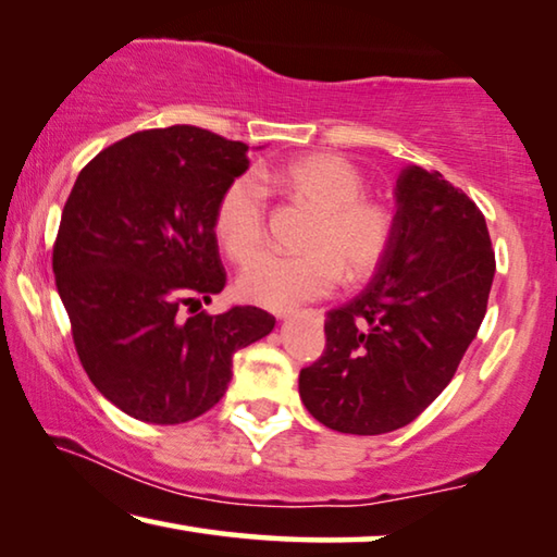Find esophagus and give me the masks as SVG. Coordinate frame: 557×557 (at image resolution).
Returning <instances> with one entry per match:
<instances>
[{"label": "esophagus", "mask_w": 557, "mask_h": 557, "mask_svg": "<svg viewBox=\"0 0 557 557\" xmlns=\"http://www.w3.org/2000/svg\"><path fill=\"white\" fill-rule=\"evenodd\" d=\"M319 313H321V311H319ZM278 319L286 321V319H290V313H278Z\"/></svg>", "instance_id": "esophagus-1"}]
</instances>
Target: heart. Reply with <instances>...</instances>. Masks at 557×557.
Returning a JSON list of instances; mask_svg holds the SVG:
<instances>
[{
  "mask_svg": "<svg viewBox=\"0 0 557 557\" xmlns=\"http://www.w3.org/2000/svg\"><path fill=\"white\" fill-rule=\"evenodd\" d=\"M273 182L315 211L304 256L261 253L236 278L244 301L288 311L331 294L346 273L368 278L386 259L393 242V211L368 199L366 176L338 153H311L273 174ZM219 244L236 263L249 261L267 236V194L256 176L244 174L219 196L213 211Z\"/></svg>",
  "mask_w": 557,
  "mask_h": 557,
  "instance_id": "heart-1",
  "label": "heart"
}]
</instances>
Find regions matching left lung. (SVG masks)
<instances>
[{
	"mask_svg": "<svg viewBox=\"0 0 557 557\" xmlns=\"http://www.w3.org/2000/svg\"><path fill=\"white\" fill-rule=\"evenodd\" d=\"M393 242L371 286L326 313V350L298 375L315 421L381 435L448 386L481 329L495 276L483 213L438 171L406 166Z\"/></svg>",
	"mask_w": 557,
	"mask_h": 557,
	"instance_id": "1",
	"label": "left lung"
}]
</instances>
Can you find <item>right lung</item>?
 I'll use <instances>...</instances> for the list:
<instances>
[{
	"label": "right lung",
	"mask_w": 557,
	"mask_h": 557,
	"mask_svg": "<svg viewBox=\"0 0 557 557\" xmlns=\"http://www.w3.org/2000/svg\"><path fill=\"white\" fill-rule=\"evenodd\" d=\"M246 169V144L199 126L139 132L97 153L64 203L54 276L76 354L101 396L136 421L207 413L236 350L276 326L256 306L182 319L226 284L213 211Z\"/></svg>",
	"instance_id": "add662e5"
}]
</instances>
